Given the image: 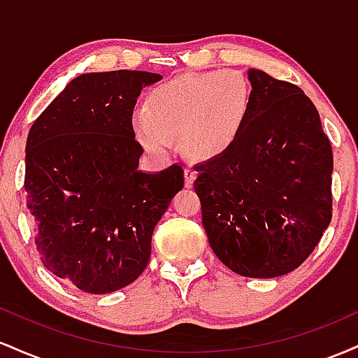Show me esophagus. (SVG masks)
<instances>
[{
    "instance_id": "34e87169",
    "label": "esophagus",
    "mask_w": 358,
    "mask_h": 358,
    "mask_svg": "<svg viewBox=\"0 0 358 358\" xmlns=\"http://www.w3.org/2000/svg\"><path fill=\"white\" fill-rule=\"evenodd\" d=\"M183 176H185V187H192L193 180H195L196 176V171L192 170V168H185Z\"/></svg>"
}]
</instances>
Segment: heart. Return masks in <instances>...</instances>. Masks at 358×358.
I'll use <instances>...</instances> for the list:
<instances>
[{
  "label": "heart",
  "instance_id": "b5f03b06",
  "mask_svg": "<svg viewBox=\"0 0 358 358\" xmlns=\"http://www.w3.org/2000/svg\"><path fill=\"white\" fill-rule=\"evenodd\" d=\"M254 108L250 82L239 72L213 71L176 77L150 90L131 133L148 155L165 158L173 139L193 159H215L231 151Z\"/></svg>",
  "mask_w": 358,
  "mask_h": 358
}]
</instances>
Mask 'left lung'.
Listing matches in <instances>:
<instances>
[{
	"label": "left lung",
	"instance_id": "1",
	"mask_svg": "<svg viewBox=\"0 0 358 358\" xmlns=\"http://www.w3.org/2000/svg\"><path fill=\"white\" fill-rule=\"evenodd\" d=\"M252 116L231 151L195 168L215 256L245 278L291 273L331 220L334 155L310 97L249 69Z\"/></svg>",
	"mask_w": 358,
	"mask_h": 358
}]
</instances>
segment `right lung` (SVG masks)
<instances>
[{"label": "right lung", "instance_id": "right-lung-1", "mask_svg": "<svg viewBox=\"0 0 358 358\" xmlns=\"http://www.w3.org/2000/svg\"><path fill=\"white\" fill-rule=\"evenodd\" d=\"M159 73H82L67 84L31 126L24 190L35 244L57 278L92 294L138 279L151 256V236L183 188L182 166L139 170L143 148L131 116Z\"/></svg>", "mask_w": 358, "mask_h": 358}]
</instances>
